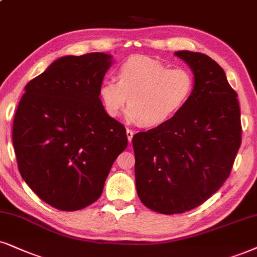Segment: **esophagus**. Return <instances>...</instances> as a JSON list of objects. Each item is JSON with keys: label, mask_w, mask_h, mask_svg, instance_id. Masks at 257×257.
Segmentation results:
<instances>
[{"label": "esophagus", "mask_w": 257, "mask_h": 257, "mask_svg": "<svg viewBox=\"0 0 257 257\" xmlns=\"http://www.w3.org/2000/svg\"><path fill=\"white\" fill-rule=\"evenodd\" d=\"M125 134H126V138H128V141H129V144H131V142H132V139H133V136H134V132H133L132 129L126 128V131H125Z\"/></svg>", "instance_id": "34e87169"}]
</instances>
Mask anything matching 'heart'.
I'll list each match as a JSON object with an SVG mask.
<instances>
[{
  "instance_id": "1",
  "label": "heart",
  "mask_w": 257,
  "mask_h": 257,
  "mask_svg": "<svg viewBox=\"0 0 257 257\" xmlns=\"http://www.w3.org/2000/svg\"><path fill=\"white\" fill-rule=\"evenodd\" d=\"M193 86L190 71L170 69L154 58L136 56L121 65L118 80L104 78L100 82L98 96L104 111L111 117L119 115L128 100L126 121L155 126L186 104Z\"/></svg>"
}]
</instances>
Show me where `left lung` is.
Here are the masks:
<instances>
[{
	"mask_svg": "<svg viewBox=\"0 0 257 257\" xmlns=\"http://www.w3.org/2000/svg\"><path fill=\"white\" fill-rule=\"evenodd\" d=\"M193 73L192 95L166 122L133 136L140 200L164 215L199 206L228 179L241 146L237 93L215 60L178 51Z\"/></svg>",
	"mask_w": 257,
	"mask_h": 257,
	"instance_id": "left-lung-1",
	"label": "left lung"
}]
</instances>
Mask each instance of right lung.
I'll use <instances>...</instances> for the list:
<instances>
[{
    "label": "right lung",
    "mask_w": 257,
    "mask_h": 257,
    "mask_svg": "<svg viewBox=\"0 0 257 257\" xmlns=\"http://www.w3.org/2000/svg\"><path fill=\"white\" fill-rule=\"evenodd\" d=\"M112 64L100 52L58 58L26 85L16 109L13 146L22 179L58 210L95 203L128 145L124 125L98 96Z\"/></svg>",
    "instance_id": "1"
}]
</instances>
